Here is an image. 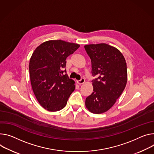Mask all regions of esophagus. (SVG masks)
<instances>
[{
	"instance_id": "obj_1",
	"label": "esophagus",
	"mask_w": 154,
	"mask_h": 154,
	"mask_svg": "<svg viewBox=\"0 0 154 154\" xmlns=\"http://www.w3.org/2000/svg\"><path fill=\"white\" fill-rule=\"evenodd\" d=\"M85 82V79L84 78H83V77L81 78L80 80H77V83H79V84H83V83H84Z\"/></svg>"
}]
</instances>
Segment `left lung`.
<instances>
[{
  "label": "left lung",
  "mask_w": 154,
  "mask_h": 154,
  "mask_svg": "<svg viewBox=\"0 0 154 154\" xmlns=\"http://www.w3.org/2000/svg\"><path fill=\"white\" fill-rule=\"evenodd\" d=\"M91 61V73L96 77L93 92L86 98L87 108L94 114L107 111L123 91L127 81V63L122 53L106 44L85 45Z\"/></svg>",
  "instance_id": "left-lung-1"
}]
</instances>
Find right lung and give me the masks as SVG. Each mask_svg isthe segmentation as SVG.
<instances>
[{
    "label": "right lung",
    "mask_w": 154,
    "mask_h": 154,
    "mask_svg": "<svg viewBox=\"0 0 154 154\" xmlns=\"http://www.w3.org/2000/svg\"><path fill=\"white\" fill-rule=\"evenodd\" d=\"M80 45L57 40L40 45L32 53L29 70L32 88L44 109L56 112L63 109L75 90V82L66 74V58Z\"/></svg>",
    "instance_id": "right-lung-1"
}]
</instances>
